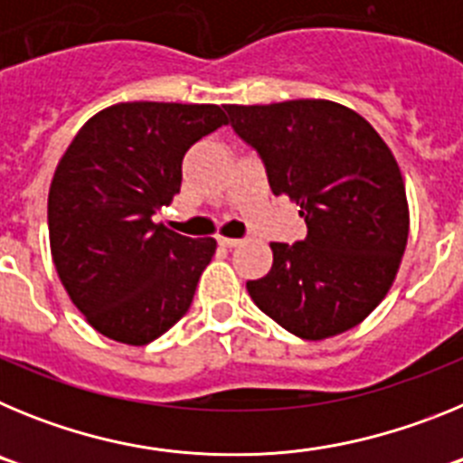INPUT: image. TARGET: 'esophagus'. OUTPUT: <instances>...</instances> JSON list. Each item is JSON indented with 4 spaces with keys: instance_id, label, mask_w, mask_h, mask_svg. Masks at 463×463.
Segmentation results:
<instances>
[{
    "instance_id": "obj_1",
    "label": "esophagus",
    "mask_w": 463,
    "mask_h": 463,
    "mask_svg": "<svg viewBox=\"0 0 463 463\" xmlns=\"http://www.w3.org/2000/svg\"><path fill=\"white\" fill-rule=\"evenodd\" d=\"M243 243V239H227V236H222L220 239V245H224V248H236V245Z\"/></svg>"
}]
</instances>
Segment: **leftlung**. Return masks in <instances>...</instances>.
<instances>
[{"instance_id": "left-lung-1", "label": "left lung", "mask_w": 463, "mask_h": 463, "mask_svg": "<svg viewBox=\"0 0 463 463\" xmlns=\"http://www.w3.org/2000/svg\"><path fill=\"white\" fill-rule=\"evenodd\" d=\"M224 110L264 159L273 194L289 196L308 227L304 241L271 243V271L245 285L252 301L306 341L357 326L390 292L411 232L392 150L357 110L329 99Z\"/></svg>"}]
</instances>
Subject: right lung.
<instances>
[{"instance_id": "right-lung-1", "label": "right lung", "mask_w": 463, "mask_h": 463, "mask_svg": "<svg viewBox=\"0 0 463 463\" xmlns=\"http://www.w3.org/2000/svg\"><path fill=\"white\" fill-rule=\"evenodd\" d=\"M222 125L215 104H113L60 159L48 192L52 264L101 336L146 345L190 308L218 243L175 234L153 215L181 192L190 146Z\"/></svg>"}]
</instances>
